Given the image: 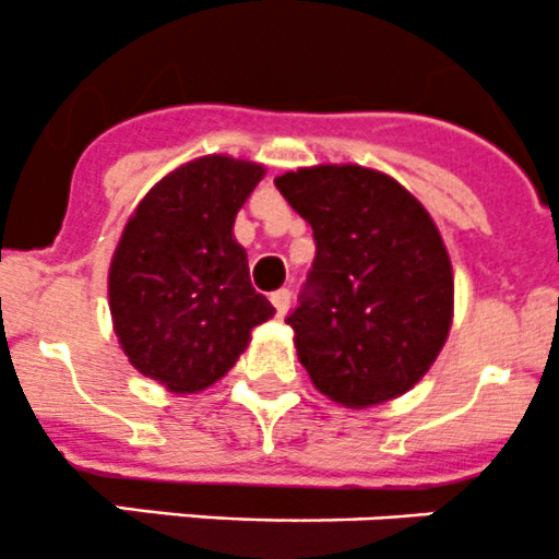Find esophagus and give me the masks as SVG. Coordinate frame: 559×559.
<instances>
[{"mask_svg": "<svg viewBox=\"0 0 559 559\" xmlns=\"http://www.w3.org/2000/svg\"><path fill=\"white\" fill-rule=\"evenodd\" d=\"M270 302L275 306V313L284 316L286 311H289V302H292V292L289 289H278L270 295Z\"/></svg>", "mask_w": 559, "mask_h": 559, "instance_id": "obj_1", "label": "esophagus"}]
</instances>
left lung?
Segmentation results:
<instances>
[{
    "label": "left lung",
    "instance_id": "left-lung-1",
    "mask_svg": "<svg viewBox=\"0 0 559 559\" xmlns=\"http://www.w3.org/2000/svg\"><path fill=\"white\" fill-rule=\"evenodd\" d=\"M316 259L286 316L319 392L362 408L408 392L452 324V262L425 207L384 173L321 165L275 178Z\"/></svg>",
    "mask_w": 559,
    "mask_h": 559
}]
</instances>
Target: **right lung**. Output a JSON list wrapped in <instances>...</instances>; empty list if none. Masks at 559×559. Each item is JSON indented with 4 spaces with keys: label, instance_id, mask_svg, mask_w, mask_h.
<instances>
[{
    "label": "right lung",
    "instance_id": "obj_1",
    "mask_svg": "<svg viewBox=\"0 0 559 559\" xmlns=\"http://www.w3.org/2000/svg\"><path fill=\"white\" fill-rule=\"evenodd\" d=\"M264 167L202 156L167 175L129 218L110 264V313L129 362L170 392H200L275 313L251 286L233 224Z\"/></svg>",
    "mask_w": 559,
    "mask_h": 559
}]
</instances>
